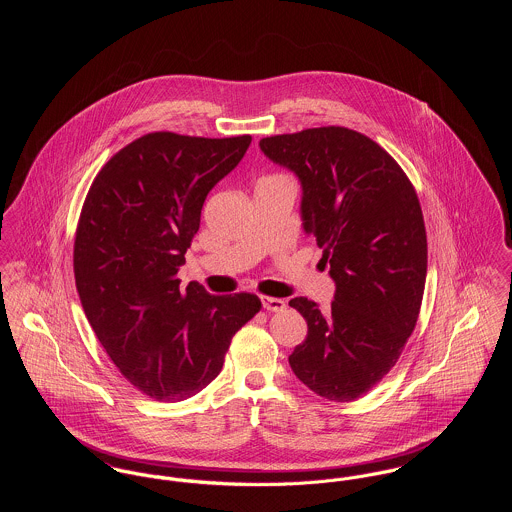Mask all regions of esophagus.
<instances>
[{
    "mask_svg": "<svg viewBox=\"0 0 512 512\" xmlns=\"http://www.w3.org/2000/svg\"><path fill=\"white\" fill-rule=\"evenodd\" d=\"M262 305H264V309H268V311H284V309H286V301L280 299V297L262 295Z\"/></svg>",
    "mask_w": 512,
    "mask_h": 512,
    "instance_id": "esophagus-1",
    "label": "esophagus"
}]
</instances>
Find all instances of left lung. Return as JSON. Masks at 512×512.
<instances>
[{"label": "left lung", "mask_w": 512, "mask_h": 512, "mask_svg": "<svg viewBox=\"0 0 512 512\" xmlns=\"http://www.w3.org/2000/svg\"><path fill=\"white\" fill-rule=\"evenodd\" d=\"M260 147L299 177L303 228L337 286L327 311L307 297L290 301L307 321L290 366L315 394L353 402L396 365L420 315L428 238L416 189L386 149L343 126Z\"/></svg>", "instance_id": "obj_1"}]
</instances>
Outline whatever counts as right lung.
Here are the masks:
<instances>
[{
    "label": "right lung",
    "instance_id": "obj_1",
    "mask_svg": "<svg viewBox=\"0 0 512 512\" xmlns=\"http://www.w3.org/2000/svg\"><path fill=\"white\" fill-rule=\"evenodd\" d=\"M250 142L151 132L112 155L84 199L73 252L82 309L122 376L153 400L201 392L262 309L254 293L181 290L177 280L209 191Z\"/></svg>",
    "mask_w": 512,
    "mask_h": 512
}]
</instances>
